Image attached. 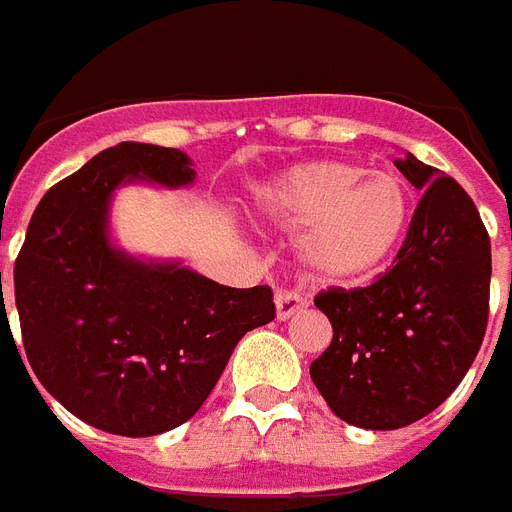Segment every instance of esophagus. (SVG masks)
<instances>
[{
  "mask_svg": "<svg viewBox=\"0 0 512 512\" xmlns=\"http://www.w3.org/2000/svg\"><path fill=\"white\" fill-rule=\"evenodd\" d=\"M305 300L297 292H279L276 295V319L279 321H287L292 319L295 313H300L305 308Z\"/></svg>",
  "mask_w": 512,
  "mask_h": 512,
  "instance_id": "esophagus-1",
  "label": "esophagus"
}]
</instances>
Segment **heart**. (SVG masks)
Returning a JSON list of instances; mask_svg holds the SVG:
<instances>
[{"label": "heart", "instance_id": "1", "mask_svg": "<svg viewBox=\"0 0 512 512\" xmlns=\"http://www.w3.org/2000/svg\"><path fill=\"white\" fill-rule=\"evenodd\" d=\"M260 215L284 231H300L297 255L311 279L353 284L380 273L401 247L412 199L385 172L350 162H305L257 191Z\"/></svg>", "mask_w": 512, "mask_h": 512}]
</instances>
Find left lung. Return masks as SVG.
Here are the masks:
<instances>
[{"label":"left lung","instance_id":"obj_1","mask_svg":"<svg viewBox=\"0 0 512 512\" xmlns=\"http://www.w3.org/2000/svg\"><path fill=\"white\" fill-rule=\"evenodd\" d=\"M396 167L422 199L393 268L313 300L335 332L311 364L313 385L340 420L366 430L404 428L444 404L489 321L492 244L473 199L412 154Z\"/></svg>","mask_w":512,"mask_h":512}]
</instances>
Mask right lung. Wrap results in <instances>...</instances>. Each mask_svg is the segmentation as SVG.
<instances>
[{
	"mask_svg": "<svg viewBox=\"0 0 512 512\" xmlns=\"http://www.w3.org/2000/svg\"><path fill=\"white\" fill-rule=\"evenodd\" d=\"M193 177L177 148L119 143L52 185L28 223L15 260L23 348L44 390L92 428L143 438L183 425L236 342L276 316L271 287H223L108 239L119 185L180 188Z\"/></svg>",
	"mask_w": 512,
	"mask_h": 512,
	"instance_id": "obj_1",
	"label": "right lung"
}]
</instances>
